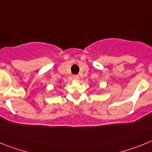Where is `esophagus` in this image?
<instances>
[{
    "instance_id": "34e87169",
    "label": "esophagus",
    "mask_w": 152,
    "mask_h": 152,
    "mask_svg": "<svg viewBox=\"0 0 152 152\" xmlns=\"http://www.w3.org/2000/svg\"><path fill=\"white\" fill-rule=\"evenodd\" d=\"M73 79H74V80H78L79 77V76H78V75H73Z\"/></svg>"
}]
</instances>
